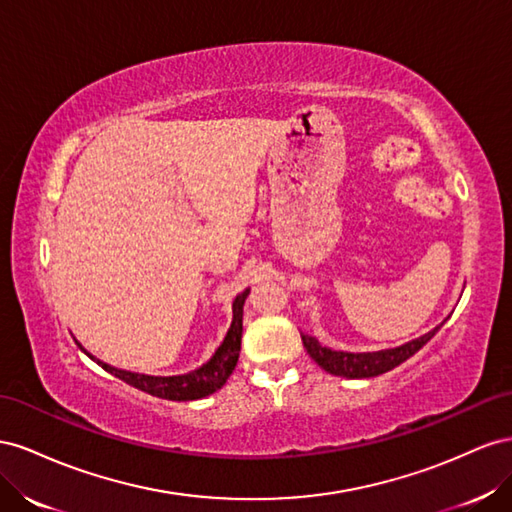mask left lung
<instances>
[{"instance_id":"8db88e82","label":"left lung","mask_w":512,"mask_h":512,"mask_svg":"<svg viewBox=\"0 0 512 512\" xmlns=\"http://www.w3.org/2000/svg\"><path fill=\"white\" fill-rule=\"evenodd\" d=\"M444 321L440 326L429 330L427 334H422V337H418L410 343H403L399 347L382 349V352H362V354L334 352V349L324 347L315 337H309V334L300 332V337H302V345L306 349V354H309L319 364V367L328 371L330 375H339V377H347V379H364V377L382 375L386 371H392L394 367H399L401 362L414 356L422 345H427L435 337V332L444 326Z\"/></svg>"}]
</instances>
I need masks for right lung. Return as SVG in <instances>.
<instances>
[{"label": "right lung", "instance_id": "add662e5", "mask_svg": "<svg viewBox=\"0 0 512 512\" xmlns=\"http://www.w3.org/2000/svg\"><path fill=\"white\" fill-rule=\"evenodd\" d=\"M248 291L251 289H244L242 294H238L236 300H233L231 326L225 334L223 343L218 345V349L214 352V356L191 373L160 377V375H143V373H133V371H122V369L109 367V364L96 360L94 356L87 354L81 345L79 347L92 360H96L102 369L109 371L115 377H120L122 382L152 394V397L167 399V401L203 399V397H208V394L221 390L229 379V375L233 373V369H236L238 356H240V343H242V313H244V300L248 296Z\"/></svg>", "mask_w": 512, "mask_h": 512}]
</instances>
